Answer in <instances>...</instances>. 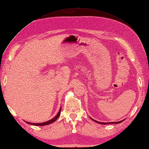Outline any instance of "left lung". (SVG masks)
I'll return each mask as SVG.
<instances>
[{"instance_id":"8db88e82","label":"left lung","mask_w":149,"mask_h":149,"mask_svg":"<svg viewBox=\"0 0 149 149\" xmlns=\"http://www.w3.org/2000/svg\"><path fill=\"white\" fill-rule=\"evenodd\" d=\"M92 119V118H91ZM93 121H95V122H97V123H100V124H104V125H106V124H108V123H121L122 122H123V120H122V121H120V122H109V123H102V122H97V121H96V120H93V119H92Z\"/></svg>"}]
</instances>
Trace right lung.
<instances>
[{
    "mask_svg": "<svg viewBox=\"0 0 149 149\" xmlns=\"http://www.w3.org/2000/svg\"><path fill=\"white\" fill-rule=\"evenodd\" d=\"M61 108L60 109V110H59V113H58V115H57L54 118H53L52 120H49V121H47V122H43V123H29V122H27V123H29V124H31V125H38V126H43V125H49V124H50V123H52V122H55L56 120L58 118V117L59 116V115H60V113H61Z\"/></svg>",
    "mask_w": 149,
    "mask_h": 149,
    "instance_id": "1",
    "label": "right lung"
}]
</instances>
